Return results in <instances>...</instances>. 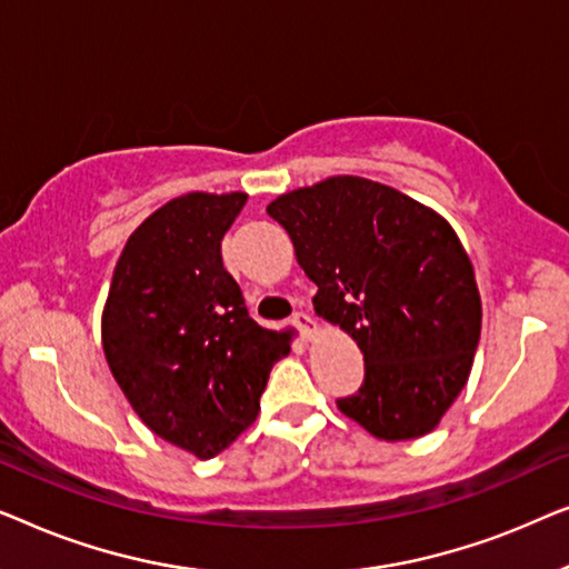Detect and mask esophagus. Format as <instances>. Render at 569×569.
I'll return each instance as SVG.
<instances>
[{
    "label": "esophagus",
    "mask_w": 569,
    "mask_h": 569,
    "mask_svg": "<svg viewBox=\"0 0 569 569\" xmlns=\"http://www.w3.org/2000/svg\"><path fill=\"white\" fill-rule=\"evenodd\" d=\"M292 326H295V329H298L306 339H310V337H313V333L318 331V323H316L313 318H310L308 313H295V316H292Z\"/></svg>",
    "instance_id": "1"
}]
</instances>
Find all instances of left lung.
Returning a JSON list of instances; mask_svg holds the SVG:
<instances>
[{
    "label": "left lung",
    "mask_w": 569,
    "mask_h": 569,
    "mask_svg": "<svg viewBox=\"0 0 569 569\" xmlns=\"http://www.w3.org/2000/svg\"><path fill=\"white\" fill-rule=\"evenodd\" d=\"M267 212L318 287L316 313L365 357L360 391L337 407L380 440L435 430L469 380L481 331L477 279L453 228L357 176L282 193Z\"/></svg>",
    "instance_id": "1"
}]
</instances>
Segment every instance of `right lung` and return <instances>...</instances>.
<instances>
[{
  "instance_id": "right-lung-1",
  "label": "right lung",
  "mask_w": 569,
  "mask_h": 569,
  "mask_svg": "<svg viewBox=\"0 0 569 569\" xmlns=\"http://www.w3.org/2000/svg\"><path fill=\"white\" fill-rule=\"evenodd\" d=\"M246 193H186L123 246L103 308V352L139 419L197 458H214L259 415L284 331L248 316L222 267V236Z\"/></svg>"
}]
</instances>
